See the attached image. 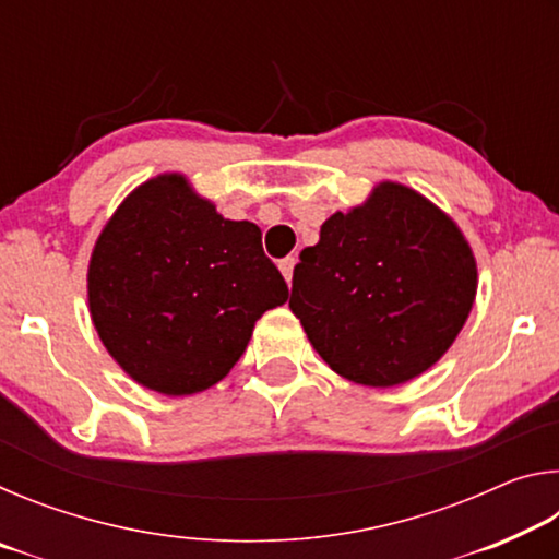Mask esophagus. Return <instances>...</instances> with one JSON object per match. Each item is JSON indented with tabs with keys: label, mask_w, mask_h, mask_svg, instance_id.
<instances>
[{
	"label": "esophagus",
	"mask_w": 559,
	"mask_h": 559,
	"mask_svg": "<svg viewBox=\"0 0 559 559\" xmlns=\"http://www.w3.org/2000/svg\"><path fill=\"white\" fill-rule=\"evenodd\" d=\"M278 269H281V273H283V278H286V281L290 283V281H293V269H296V259H293V257L283 259V261L278 263Z\"/></svg>",
	"instance_id": "obj_1"
}]
</instances>
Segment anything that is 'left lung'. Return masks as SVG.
<instances>
[{
	"label": "left lung",
	"mask_w": 559,
	"mask_h": 559,
	"mask_svg": "<svg viewBox=\"0 0 559 559\" xmlns=\"http://www.w3.org/2000/svg\"><path fill=\"white\" fill-rule=\"evenodd\" d=\"M476 290V257L459 224L386 179L300 251L288 306L330 370L384 390L439 362Z\"/></svg>",
	"instance_id": "left-lung-1"
}]
</instances>
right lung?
I'll list each match as a JSON object with an SVG mask.
<instances>
[{
  "label": "right lung",
  "instance_id": "1",
  "mask_svg": "<svg viewBox=\"0 0 559 559\" xmlns=\"http://www.w3.org/2000/svg\"><path fill=\"white\" fill-rule=\"evenodd\" d=\"M288 286L253 222H231L179 173L147 179L103 226L88 261V310L130 380L185 396L229 374Z\"/></svg>",
  "mask_w": 559,
  "mask_h": 559
}]
</instances>
